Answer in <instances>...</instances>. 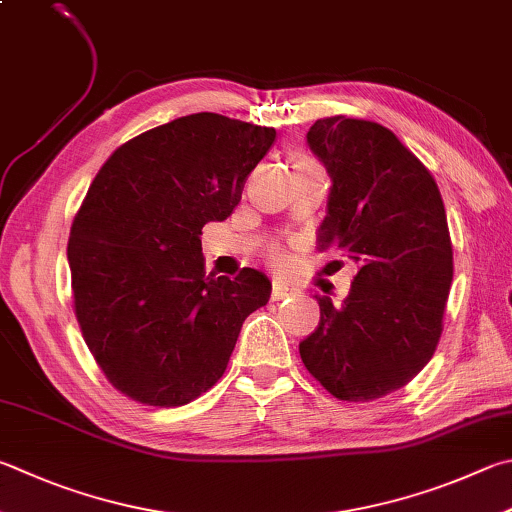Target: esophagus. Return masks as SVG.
I'll return each instance as SVG.
<instances>
[{"instance_id": "obj_1", "label": "esophagus", "mask_w": 512, "mask_h": 512, "mask_svg": "<svg viewBox=\"0 0 512 512\" xmlns=\"http://www.w3.org/2000/svg\"><path fill=\"white\" fill-rule=\"evenodd\" d=\"M297 293V288H293V286H288V284H284V282H273V300H284V297H288V295H295Z\"/></svg>"}]
</instances>
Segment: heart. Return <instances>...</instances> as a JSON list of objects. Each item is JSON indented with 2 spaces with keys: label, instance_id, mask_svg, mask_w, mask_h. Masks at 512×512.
<instances>
[{
  "label": "heart",
  "instance_id": "1",
  "mask_svg": "<svg viewBox=\"0 0 512 512\" xmlns=\"http://www.w3.org/2000/svg\"><path fill=\"white\" fill-rule=\"evenodd\" d=\"M297 161H306V159H297ZM297 161H295V163H297Z\"/></svg>",
  "mask_w": 512,
  "mask_h": 512
}]
</instances>
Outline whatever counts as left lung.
I'll return each instance as SVG.
<instances>
[{
  "label": "left lung",
  "instance_id": "obj_1",
  "mask_svg": "<svg viewBox=\"0 0 512 512\" xmlns=\"http://www.w3.org/2000/svg\"><path fill=\"white\" fill-rule=\"evenodd\" d=\"M331 190L318 244L358 264L340 306L315 295L320 324L300 342L304 367L340 401L367 403L405 387L443 331L452 244L441 192L394 132L331 116L306 134Z\"/></svg>",
  "mask_w": 512,
  "mask_h": 512
}]
</instances>
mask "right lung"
Instances as JSON below:
<instances>
[{
    "label": "right lung",
    "mask_w": 512,
    "mask_h": 512,
    "mask_svg": "<svg viewBox=\"0 0 512 512\" xmlns=\"http://www.w3.org/2000/svg\"><path fill=\"white\" fill-rule=\"evenodd\" d=\"M273 143V127L201 111L132 138L100 167L67 257L82 338L118 392L179 407L224 376L271 280L255 268L208 275L199 235L232 215Z\"/></svg>",
    "instance_id": "add662e5"
}]
</instances>
